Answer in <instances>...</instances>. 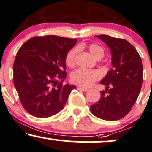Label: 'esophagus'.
Here are the masks:
<instances>
[{"mask_svg": "<svg viewBox=\"0 0 152 152\" xmlns=\"http://www.w3.org/2000/svg\"><path fill=\"white\" fill-rule=\"evenodd\" d=\"M77 89L81 91H84L86 92L88 91V88H83V87H77Z\"/></svg>", "mask_w": 152, "mask_h": 152, "instance_id": "obj_1", "label": "esophagus"}]
</instances>
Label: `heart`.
Segmentation results:
<instances>
[{
  "mask_svg": "<svg viewBox=\"0 0 152 152\" xmlns=\"http://www.w3.org/2000/svg\"><path fill=\"white\" fill-rule=\"evenodd\" d=\"M87 48L96 59H101L104 56V49L102 46L96 43H91L87 46ZM78 53V48L74 47L68 52L65 58L66 64L69 67H73L76 63V57ZM100 77L99 73L96 70L78 69L73 71L71 75V81L73 83L84 88L91 86Z\"/></svg>",
  "mask_w": 152,
  "mask_h": 152,
  "instance_id": "1",
  "label": "heart"
}]
</instances>
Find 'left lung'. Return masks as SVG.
<instances>
[{
    "label": "left lung",
    "mask_w": 152,
    "mask_h": 152,
    "mask_svg": "<svg viewBox=\"0 0 152 152\" xmlns=\"http://www.w3.org/2000/svg\"><path fill=\"white\" fill-rule=\"evenodd\" d=\"M95 36L111 49L114 68L100 82L106 89L101 91V99L90 109L96 117L116 121L129 114L139 96L143 80L142 59L126 40L107 35Z\"/></svg>",
    "instance_id": "left-lung-1"
}]
</instances>
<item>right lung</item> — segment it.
Segmentation results:
<instances>
[{
    "mask_svg": "<svg viewBox=\"0 0 152 152\" xmlns=\"http://www.w3.org/2000/svg\"><path fill=\"white\" fill-rule=\"evenodd\" d=\"M76 38L53 35L34 36L26 41L13 64V83L23 107L38 118L61 111L76 86L63 84L65 58Z\"/></svg>",
    "mask_w": 152,
    "mask_h": 152,
    "instance_id": "1",
    "label": "right lung"
}]
</instances>
